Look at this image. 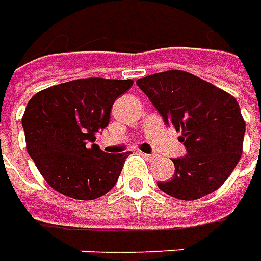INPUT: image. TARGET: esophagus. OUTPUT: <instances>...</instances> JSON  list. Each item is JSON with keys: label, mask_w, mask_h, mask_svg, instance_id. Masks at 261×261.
Listing matches in <instances>:
<instances>
[{"label": "esophagus", "mask_w": 261, "mask_h": 261, "mask_svg": "<svg viewBox=\"0 0 261 261\" xmlns=\"http://www.w3.org/2000/svg\"><path fill=\"white\" fill-rule=\"evenodd\" d=\"M143 156L147 160V161H154V160L156 158V156L152 155V154H143Z\"/></svg>", "instance_id": "1"}]
</instances>
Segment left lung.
Listing matches in <instances>:
<instances>
[{
    "mask_svg": "<svg viewBox=\"0 0 261 261\" xmlns=\"http://www.w3.org/2000/svg\"><path fill=\"white\" fill-rule=\"evenodd\" d=\"M165 124L181 131L187 155L172 160L174 176L158 182L176 199L212 194L232 174L243 151L246 123L238 100L206 80L184 70H167L137 80Z\"/></svg>",
    "mask_w": 261,
    "mask_h": 261,
    "instance_id": "obj_1",
    "label": "left lung"
}]
</instances>
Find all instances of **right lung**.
<instances>
[{
	"label": "right lung",
	"instance_id": "1",
	"mask_svg": "<svg viewBox=\"0 0 261 261\" xmlns=\"http://www.w3.org/2000/svg\"><path fill=\"white\" fill-rule=\"evenodd\" d=\"M133 80H70L38 92L22 116L27 151L36 168L62 195L93 200L112 189L130 151L106 154L96 133L107 127L110 110Z\"/></svg>",
	"mask_w": 261,
	"mask_h": 261
}]
</instances>
